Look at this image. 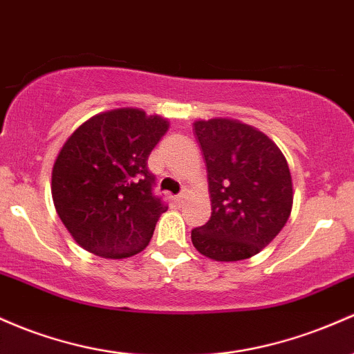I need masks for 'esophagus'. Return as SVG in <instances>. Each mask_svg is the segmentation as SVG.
Masks as SVG:
<instances>
[{"label":"esophagus","instance_id":"obj_1","mask_svg":"<svg viewBox=\"0 0 354 354\" xmlns=\"http://www.w3.org/2000/svg\"><path fill=\"white\" fill-rule=\"evenodd\" d=\"M185 195H186V193L183 192V193H181V195H178L176 198H174V201H176V205H181V203H183V200H185Z\"/></svg>","mask_w":354,"mask_h":354}]
</instances>
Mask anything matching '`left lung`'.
I'll list each match as a JSON object with an SVG mask.
<instances>
[{
  "instance_id": "8db88e82",
  "label": "left lung",
  "mask_w": 354,
  "mask_h": 354,
  "mask_svg": "<svg viewBox=\"0 0 354 354\" xmlns=\"http://www.w3.org/2000/svg\"><path fill=\"white\" fill-rule=\"evenodd\" d=\"M208 173L212 216L192 242L216 262L254 257L284 228L292 209V178L284 154L255 127L234 119L196 120Z\"/></svg>"
}]
</instances>
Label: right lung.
Returning a JSON list of instances; mask_svg holds the SVG:
<instances>
[{"mask_svg": "<svg viewBox=\"0 0 354 354\" xmlns=\"http://www.w3.org/2000/svg\"><path fill=\"white\" fill-rule=\"evenodd\" d=\"M169 122L133 107L100 112L65 141L52 171L53 205L77 243L104 259L145 250L168 207L147 158Z\"/></svg>", "mask_w": 354, "mask_h": 354, "instance_id": "add662e5", "label": "right lung"}]
</instances>
